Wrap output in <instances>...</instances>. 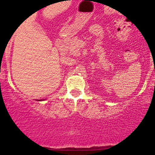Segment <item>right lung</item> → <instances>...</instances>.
<instances>
[{
  "mask_svg": "<svg viewBox=\"0 0 155 155\" xmlns=\"http://www.w3.org/2000/svg\"><path fill=\"white\" fill-rule=\"evenodd\" d=\"M41 101H42V100H41Z\"/></svg>",
  "mask_w": 155,
  "mask_h": 155,
  "instance_id": "add662e5",
  "label": "right lung"
}]
</instances>
